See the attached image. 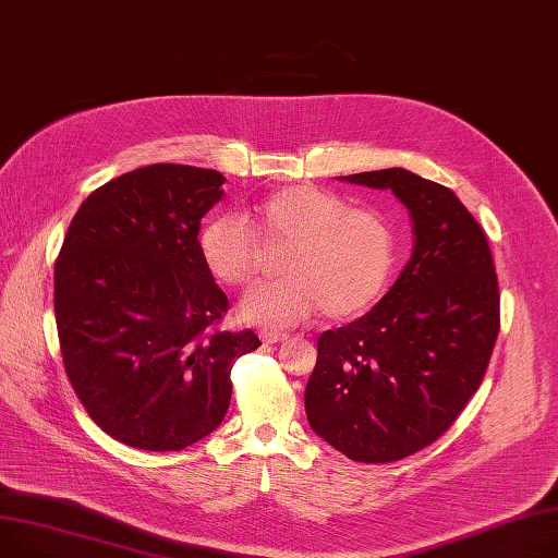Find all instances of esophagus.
I'll list each match as a JSON object with an SVG mask.
<instances>
[{"mask_svg": "<svg viewBox=\"0 0 558 558\" xmlns=\"http://www.w3.org/2000/svg\"><path fill=\"white\" fill-rule=\"evenodd\" d=\"M260 340H264L266 344H277V342H283V340H288V336L286 333H260Z\"/></svg>", "mask_w": 558, "mask_h": 558, "instance_id": "34e87169", "label": "esophagus"}]
</instances>
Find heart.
<instances>
[{"instance_id":"b5f03b06","label":"heart","mask_w":558,"mask_h":558,"mask_svg":"<svg viewBox=\"0 0 558 558\" xmlns=\"http://www.w3.org/2000/svg\"><path fill=\"white\" fill-rule=\"evenodd\" d=\"M256 225L272 247H288L275 286H260L241 302V317L266 329H290L324 311L351 319L374 306L397 264V232L376 209L311 184L270 193L256 207ZM198 254L211 277L247 286L264 266L254 234L234 214L209 218Z\"/></svg>"}]
</instances>
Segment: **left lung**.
Here are the masks:
<instances>
[{"mask_svg":"<svg viewBox=\"0 0 558 558\" xmlns=\"http://www.w3.org/2000/svg\"><path fill=\"white\" fill-rule=\"evenodd\" d=\"M340 180L395 193L414 250L367 315L319 336L304 403L326 444L385 464L430 446L475 395L500 331L498 277L482 227L450 189L408 169Z\"/></svg>","mask_w":558,"mask_h":558,"instance_id":"1","label":"left lung"}]
</instances>
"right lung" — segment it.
I'll return each mask as SVG.
<instances>
[{
  "label": "right lung",
  "mask_w": 558,
  "mask_h": 558,
  "mask_svg": "<svg viewBox=\"0 0 558 558\" xmlns=\"http://www.w3.org/2000/svg\"><path fill=\"white\" fill-rule=\"evenodd\" d=\"M225 175L153 163L98 186L76 211L53 272L64 369L94 423L140 450L211 435L254 331H216L229 302L198 254Z\"/></svg>",
  "instance_id": "add662e5"
}]
</instances>
